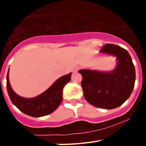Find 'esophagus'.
Masks as SVG:
<instances>
[{
  "label": "esophagus",
  "mask_w": 146,
  "mask_h": 146,
  "mask_svg": "<svg viewBox=\"0 0 146 146\" xmlns=\"http://www.w3.org/2000/svg\"><path fill=\"white\" fill-rule=\"evenodd\" d=\"M78 70H79V68H78V67H75V68L74 69V70H73V72H77Z\"/></svg>",
  "instance_id": "1"
}]
</instances>
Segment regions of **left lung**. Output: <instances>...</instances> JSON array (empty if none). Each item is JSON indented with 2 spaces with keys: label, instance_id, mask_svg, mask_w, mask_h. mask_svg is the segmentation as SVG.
I'll return each instance as SVG.
<instances>
[{
  "label": "left lung",
  "instance_id": "obj_1",
  "mask_svg": "<svg viewBox=\"0 0 146 146\" xmlns=\"http://www.w3.org/2000/svg\"><path fill=\"white\" fill-rule=\"evenodd\" d=\"M100 53L116 57V67L110 72L79 70L82 77L81 86L89 104L103 109H114L123 104L132 93L135 66L129 52L118 45L105 44Z\"/></svg>",
  "mask_w": 146,
  "mask_h": 146
}]
</instances>
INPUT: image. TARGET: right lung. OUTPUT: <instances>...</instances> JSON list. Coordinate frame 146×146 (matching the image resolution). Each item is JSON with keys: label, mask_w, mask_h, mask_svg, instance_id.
<instances>
[{"label": "right lung", "mask_w": 146, "mask_h": 146, "mask_svg": "<svg viewBox=\"0 0 146 146\" xmlns=\"http://www.w3.org/2000/svg\"><path fill=\"white\" fill-rule=\"evenodd\" d=\"M9 72L6 76V88L13 104L23 113L32 117H42L52 113L61 103L63 89L70 81L72 73L62 76L47 90L33 98H24L19 96L11 88L9 80Z\"/></svg>", "instance_id": "add662e5"}]
</instances>
